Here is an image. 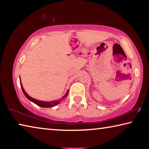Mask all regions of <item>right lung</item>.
Instances as JSON below:
<instances>
[{"label":"right lung","instance_id":"right-lung-1","mask_svg":"<svg viewBox=\"0 0 149 149\" xmlns=\"http://www.w3.org/2000/svg\"><path fill=\"white\" fill-rule=\"evenodd\" d=\"M20 79V78H19ZM20 81V85H21V87H22V91H23L24 95L26 96V98L28 100H29L30 101L33 102V103H35V104H37V106H39V107H41L42 108H51V107H53L54 106H56L57 104H60L61 101H62L63 100L65 99V98L67 97L68 95V92L69 91L68 90L67 92L62 97L61 99H59V100H52V101H42V100H37V99H35L33 98H32L27 95V93L25 91L24 89L23 88V86H22V82H21V80Z\"/></svg>","mask_w":149,"mask_h":149}]
</instances>
